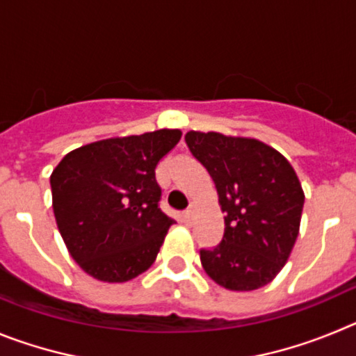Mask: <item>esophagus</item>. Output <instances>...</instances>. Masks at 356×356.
Segmentation results:
<instances>
[{"label": "esophagus", "mask_w": 356, "mask_h": 356, "mask_svg": "<svg viewBox=\"0 0 356 356\" xmlns=\"http://www.w3.org/2000/svg\"><path fill=\"white\" fill-rule=\"evenodd\" d=\"M193 217H194V210L193 209H188V210H185L184 213H181V221L184 222H193Z\"/></svg>", "instance_id": "1"}]
</instances>
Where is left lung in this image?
I'll use <instances>...</instances> for the list:
<instances>
[{"instance_id":"left-lung-1","label":"left lung","mask_w":356,"mask_h":356,"mask_svg":"<svg viewBox=\"0 0 356 356\" xmlns=\"http://www.w3.org/2000/svg\"><path fill=\"white\" fill-rule=\"evenodd\" d=\"M217 188L225 235L216 250H201V266L228 291H257L287 264L300 234L305 193L289 160L251 137L217 131L185 135Z\"/></svg>"}]
</instances>
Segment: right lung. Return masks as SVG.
Masks as SVG:
<instances>
[{
  "mask_svg": "<svg viewBox=\"0 0 356 356\" xmlns=\"http://www.w3.org/2000/svg\"><path fill=\"white\" fill-rule=\"evenodd\" d=\"M180 130L96 140L69 151L51 172L53 213L72 260L106 284L147 271L175 219L159 209L160 160Z\"/></svg>",
  "mask_w": 356,
  "mask_h": 356,
  "instance_id": "1",
  "label": "right lung"
}]
</instances>
